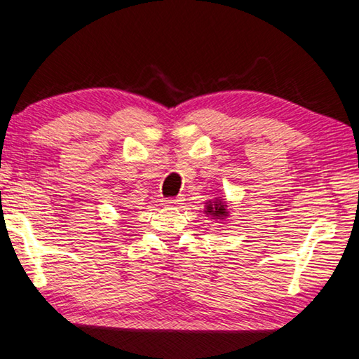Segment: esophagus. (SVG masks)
I'll list each match as a JSON object with an SVG mask.
<instances>
[{"label":"esophagus","mask_w":359,"mask_h":359,"mask_svg":"<svg viewBox=\"0 0 359 359\" xmlns=\"http://www.w3.org/2000/svg\"><path fill=\"white\" fill-rule=\"evenodd\" d=\"M165 202V205H170V207H175V205H178L180 202H181V197H173V198H167V201H163Z\"/></svg>","instance_id":"esophagus-1"}]
</instances>
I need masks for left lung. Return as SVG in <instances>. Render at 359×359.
Listing matches in <instances>:
<instances>
[{
	"label": "left lung",
	"mask_w": 359,
	"mask_h": 359,
	"mask_svg": "<svg viewBox=\"0 0 359 359\" xmlns=\"http://www.w3.org/2000/svg\"><path fill=\"white\" fill-rule=\"evenodd\" d=\"M226 202H222V198H215V201H210V203L207 205V213L215 216V218L222 219L224 216H227L226 211Z\"/></svg>",
	"instance_id": "8db88e82"
}]
</instances>
